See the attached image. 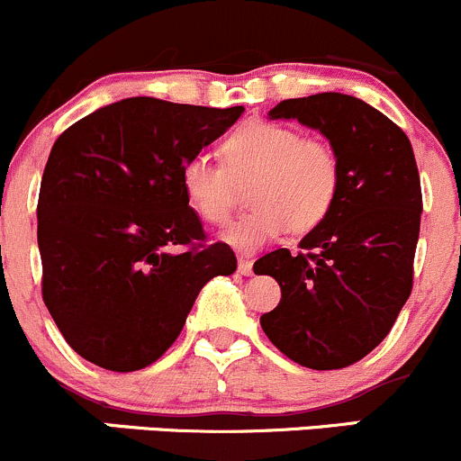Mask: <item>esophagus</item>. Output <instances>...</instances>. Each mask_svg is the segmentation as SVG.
<instances>
[{"instance_id":"1","label":"esophagus","mask_w":461,"mask_h":461,"mask_svg":"<svg viewBox=\"0 0 461 461\" xmlns=\"http://www.w3.org/2000/svg\"><path fill=\"white\" fill-rule=\"evenodd\" d=\"M239 272L243 274V276H252V274H254V263H252V260L240 257L239 258Z\"/></svg>"}]
</instances>
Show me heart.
I'll return each mask as SVG.
<instances>
[{
  "mask_svg": "<svg viewBox=\"0 0 461 461\" xmlns=\"http://www.w3.org/2000/svg\"><path fill=\"white\" fill-rule=\"evenodd\" d=\"M225 167L204 156L189 158L180 183L194 212L222 225L234 209V183H249L254 204L221 239L240 252H257L292 227L308 234L328 218L341 187L337 153L328 142L303 138L287 124L249 120L222 142Z\"/></svg>",
  "mask_w": 461,
  "mask_h": 461,
  "instance_id": "obj_1",
  "label": "heart"
}]
</instances>
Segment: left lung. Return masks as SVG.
Wrapping results in <instances>:
<instances>
[{
  "mask_svg": "<svg viewBox=\"0 0 461 461\" xmlns=\"http://www.w3.org/2000/svg\"><path fill=\"white\" fill-rule=\"evenodd\" d=\"M267 115L319 131L337 153L341 187L299 243L303 252L274 249L254 263L281 285L260 328L305 368H346L384 341L411 296L421 221L415 153L393 120L343 93L283 100Z\"/></svg>",
  "mask_w": 461,
  "mask_h": 461,
  "instance_id": "left-lung-1",
  "label": "left lung"
}]
</instances>
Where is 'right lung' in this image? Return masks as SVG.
Returning a JSON list of instances; mask_svg holds the SVG:
<instances>
[{
	"label": "right lung",
	"mask_w": 461,
	"mask_h": 461,
	"mask_svg": "<svg viewBox=\"0 0 461 461\" xmlns=\"http://www.w3.org/2000/svg\"><path fill=\"white\" fill-rule=\"evenodd\" d=\"M240 113L127 97L55 140L37 203L41 296L86 361L147 368L178 339L204 283L236 272L230 245H204L180 171Z\"/></svg>",
	"instance_id": "1"
}]
</instances>
